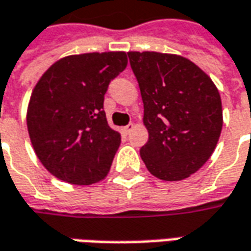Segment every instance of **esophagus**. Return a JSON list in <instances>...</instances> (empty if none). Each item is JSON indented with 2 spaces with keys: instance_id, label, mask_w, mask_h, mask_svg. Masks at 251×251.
Masks as SVG:
<instances>
[{
  "instance_id": "obj_1",
  "label": "esophagus",
  "mask_w": 251,
  "mask_h": 251,
  "mask_svg": "<svg viewBox=\"0 0 251 251\" xmlns=\"http://www.w3.org/2000/svg\"><path fill=\"white\" fill-rule=\"evenodd\" d=\"M133 127H134L133 124H129V125H126L122 127V132H124L125 134H129L132 130H133Z\"/></svg>"
}]
</instances>
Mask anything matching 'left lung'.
I'll return each mask as SVG.
<instances>
[{
	"instance_id": "1",
	"label": "left lung",
	"mask_w": 251,
	"mask_h": 251,
	"mask_svg": "<svg viewBox=\"0 0 251 251\" xmlns=\"http://www.w3.org/2000/svg\"><path fill=\"white\" fill-rule=\"evenodd\" d=\"M142 93L149 142L147 169L162 180H182L203 167L222 130V104L210 76L180 55L127 52Z\"/></svg>"
}]
</instances>
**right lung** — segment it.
<instances>
[{
  "mask_svg": "<svg viewBox=\"0 0 251 251\" xmlns=\"http://www.w3.org/2000/svg\"><path fill=\"white\" fill-rule=\"evenodd\" d=\"M127 65L126 52H89L56 61L40 77L27 108V130L41 164L72 185L109 172L121 134L108 126L104 96Z\"/></svg>",
  "mask_w": 251,
  "mask_h": 251,
  "instance_id": "1",
  "label": "right lung"
}]
</instances>
